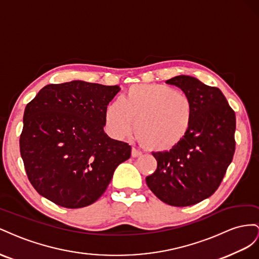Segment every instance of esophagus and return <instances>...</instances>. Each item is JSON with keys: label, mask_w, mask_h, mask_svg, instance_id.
Returning a JSON list of instances; mask_svg holds the SVG:
<instances>
[{"label": "esophagus", "mask_w": 259, "mask_h": 259, "mask_svg": "<svg viewBox=\"0 0 259 259\" xmlns=\"http://www.w3.org/2000/svg\"><path fill=\"white\" fill-rule=\"evenodd\" d=\"M131 155H132V157H139V156H141V155H142V152L140 151V150H138L137 147H132V149H131Z\"/></svg>", "instance_id": "1"}]
</instances>
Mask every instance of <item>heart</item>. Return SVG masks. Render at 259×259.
Instances as JSON below:
<instances>
[{"label":"heart","mask_w":259,"mask_h":259,"mask_svg":"<svg viewBox=\"0 0 259 259\" xmlns=\"http://www.w3.org/2000/svg\"><path fill=\"white\" fill-rule=\"evenodd\" d=\"M193 116L189 95L165 84L131 85L121 100L110 102L105 109L110 134L123 138L134 125L139 141L153 151H166L179 144L188 135Z\"/></svg>","instance_id":"b5f03b06"}]
</instances>
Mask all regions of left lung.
<instances>
[{
  "label": "left lung",
  "mask_w": 259,
  "mask_h": 259,
  "mask_svg": "<svg viewBox=\"0 0 259 259\" xmlns=\"http://www.w3.org/2000/svg\"><path fill=\"white\" fill-rule=\"evenodd\" d=\"M188 94L194 116L188 135L170 151L153 153L157 169L146 184L161 202L183 207L215 193L235 151V113L218 88L190 76L166 81Z\"/></svg>",
  "instance_id": "8db88e82"
}]
</instances>
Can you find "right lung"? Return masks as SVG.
I'll list each match as a JSON object with an SVG mask.
<instances>
[{"label": "right lung", "mask_w": 259, "mask_h": 259, "mask_svg": "<svg viewBox=\"0 0 259 259\" xmlns=\"http://www.w3.org/2000/svg\"><path fill=\"white\" fill-rule=\"evenodd\" d=\"M118 85L85 81L48 84L29 102L19 139L29 181L66 208L93 204L106 191L131 146L104 132L105 109Z\"/></svg>", "instance_id": "add662e5"}]
</instances>
